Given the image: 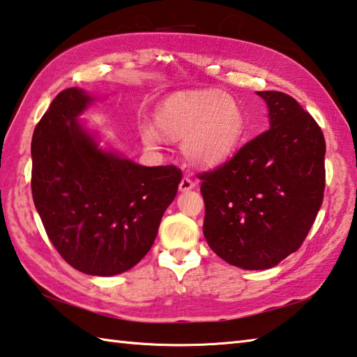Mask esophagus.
<instances>
[{
	"mask_svg": "<svg viewBox=\"0 0 357 357\" xmlns=\"http://www.w3.org/2000/svg\"><path fill=\"white\" fill-rule=\"evenodd\" d=\"M192 188H195V182H192V180L188 177H183L182 182H180V185H178V190L185 192V191H190Z\"/></svg>",
	"mask_w": 357,
	"mask_h": 357,
	"instance_id": "esophagus-1",
	"label": "esophagus"
}]
</instances>
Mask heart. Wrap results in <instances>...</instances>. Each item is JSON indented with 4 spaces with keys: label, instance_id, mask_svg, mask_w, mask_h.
Here are the masks:
<instances>
[{
    "label": "heart",
    "instance_id": "1",
    "mask_svg": "<svg viewBox=\"0 0 357 357\" xmlns=\"http://www.w3.org/2000/svg\"><path fill=\"white\" fill-rule=\"evenodd\" d=\"M246 130L241 105L221 91L182 92L155 109V127L142 125L141 139L160 147L165 137L182 139V152L191 165L216 167L240 147Z\"/></svg>",
    "mask_w": 357,
    "mask_h": 357
}]
</instances>
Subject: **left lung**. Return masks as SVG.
<instances>
[{"mask_svg": "<svg viewBox=\"0 0 357 357\" xmlns=\"http://www.w3.org/2000/svg\"><path fill=\"white\" fill-rule=\"evenodd\" d=\"M270 130L226 165L201 174L204 236L243 270H268L298 251L323 202L326 144L295 98L261 91Z\"/></svg>", "mask_w": 357, "mask_h": 357, "instance_id": "left-lung-1", "label": "left lung"}]
</instances>
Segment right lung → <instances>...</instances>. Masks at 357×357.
<instances>
[{"mask_svg": "<svg viewBox=\"0 0 357 357\" xmlns=\"http://www.w3.org/2000/svg\"><path fill=\"white\" fill-rule=\"evenodd\" d=\"M98 97L68 87L37 123L31 190L53 246L91 276H116L146 255L177 195L182 171L141 166L102 146L81 116Z\"/></svg>", "mask_w": 357, "mask_h": 357, "instance_id": "add662e5", "label": "right lung"}]
</instances>
